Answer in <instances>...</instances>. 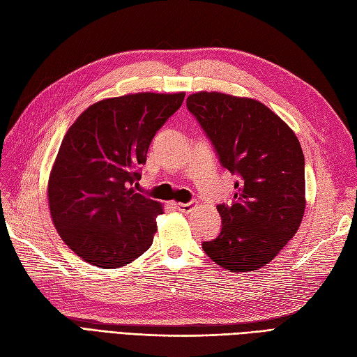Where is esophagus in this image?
<instances>
[{
    "mask_svg": "<svg viewBox=\"0 0 357 357\" xmlns=\"http://www.w3.org/2000/svg\"><path fill=\"white\" fill-rule=\"evenodd\" d=\"M176 208H178V211H181V213H190L191 209H193V204L191 202H188V204H176Z\"/></svg>",
    "mask_w": 357,
    "mask_h": 357,
    "instance_id": "1",
    "label": "esophagus"
}]
</instances>
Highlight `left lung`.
Here are the masks:
<instances>
[{
	"label": "left lung",
	"instance_id": "left-lung-1",
	"mask_svg": "<svg viewBox=\"0 0 357 357\" xmlns=\"http://www.w3.org/2000/svg\"><path fill=\"white\" fill-rule=\"evenodd\" d=\"M222 166L240 179L234 202L217 205L222 232L202 249L234 273L266 266L305 214V157L294 131L259 100L218 91L187 98Z\"/></svg>",
	"mask_w": 357,
	"mask_h": 357
}]
</instances>
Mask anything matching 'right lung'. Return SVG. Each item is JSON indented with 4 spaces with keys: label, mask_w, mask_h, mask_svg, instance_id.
Returning a JSON list of instances; mask_svg holds the SVG:
<instances>
[{
    "label": "right lung",
    "mask_w": 357,
    "mask_h": 357,
    "mask_svg": "<svg viewBox=\"0 0 357 357\" xmlns=\"http://www.w3.org/2000/svg\"><path fill=\"white\" fill-rule=\"evenodd\" d=\"M184 96L102 99L68 130L48 181L50 211L61 240L91 266L123 267L152 245L162 206L134 185L152 139Z\"/></svg>",
    "instance_id": "right-lung-1"
}]
</instances>
